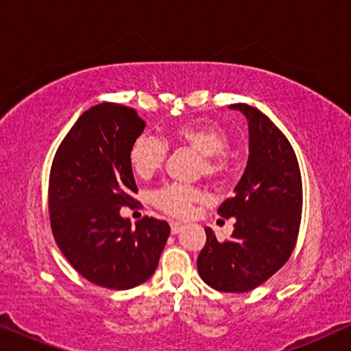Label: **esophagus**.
I'll use <instances>...</instances> for the list:
<instances>
[{
  "label": "esophagus",
  "mask_w": 351,
  "mask_h": 351,
  "mask_svg": "<svg viewBox=\"0 0 351 351\" xmlns=\"http://www.w3.org/2000/svg\"><path fill=\"white\" fill-rule=\"evenodd\" d=\"M182 228H184V227H182V223H177V222H172V223H171V233H172V234L180 233Z\"/></svg>",
  "instance_id": "1"
}]
</instances>
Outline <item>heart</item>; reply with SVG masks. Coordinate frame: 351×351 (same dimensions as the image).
<instances>
[{
	"mask_svg": "<svg viewBox=\"0 0 351 351\" xmlns=\"http://www.w3.org/2000/svg\"><path fill=\"white\" fill-rule=\"evenodd\" d=\"M166 143L176 147H189L201 155L199 172L210 182H220L228 172V158L225 150L228 137L222 129L210 123L184 124L167 134ZM166 143L160 138L142 134L129 148V165L138 179H150L161 169L167 156ZM201 199V193L191 186L171 184L155 191L153 204L172 217H185L191 206Z\"/></svg>",
	"mask_w": 351,
	"mask_h": 351,
	"instance_id": "b5f03b06",
	"label": "heart"
}]
</instances>
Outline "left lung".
<instances>
[{
	"label": "left lung",
	"mask_w": 351,
	"mask_h": 351,
	"mask_svg": "<svg viewBox=\"0 0 351 351\" xmlns=\"http://www.w3.org/2000/svg\"><path fill=\"white\" fill-rule=\"evenodd\" d=\"M247 119L249 158L234 196L219 208L234 217L232 238L219 243L206 228L198 273L222 292H247L261 286L287 262L295 247L302 219V177L294 148L261 110L230 105Z\"/></svg>",
	"instance_id": "obj_1"
}]
</instances>
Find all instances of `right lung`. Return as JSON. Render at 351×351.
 <instances>
[{
	"label": "right lung",
	"mask_w": 351,
	"mask_h": 351,
	"mask_svg": "<svg viewBox=\"0 0 351 351\" xmlns=\"http://www.w3.org/2000/svg\"><path fill=\"white\" fill-rule=\"evenodd\" d=\"M145 121L104 102L81 114L57 148L49 176V219L57 246L94 285L131 289L155 273L171 228L143 217L132 227L121 206L137 193L129 148Z\"/></svg>",
	"instance_id": "right-lung-1"
}]
</instances>
